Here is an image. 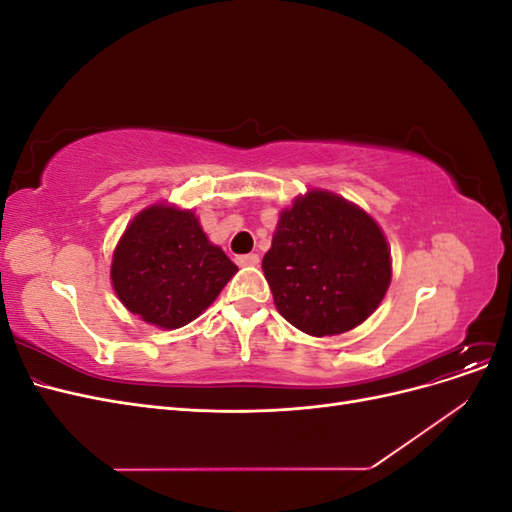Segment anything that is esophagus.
<instances>
[{
    "instance_id": "34e87169",
    "label": "esophagus",
    "mask_w": 512,
    "mask_h": 512,
    "mask_svg": "<svg viewBox=\"0 0 512 512\" xmlns=\"http://www.w3.org/2000/svg\"><path fill=\"white\" fill-rule=\"evenodd\" d=\"M260 262L258 254H245V256H237V265L239 267H256Z\"/></svg>"
}]
</instances>
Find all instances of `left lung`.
<instances>
[{"label":"left lung","mask_w":512,"mask_h":512,"mask_svg":"<svg viewBox=\"0 0 512 512\" xmlns=\"http://www.w3.org/2000/svg\"><path fill=\"white\" fill-rule=\"evenodd\" d=\"M262 271L292 327L342 335L363 324L391 286V247L359 205L329 190H307L280 211Z\"/></svg>","instance_id":"left-lung-1"}]
</instances>
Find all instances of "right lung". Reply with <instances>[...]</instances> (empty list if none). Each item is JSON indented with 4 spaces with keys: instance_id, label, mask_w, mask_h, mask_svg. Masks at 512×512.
Segmentation results:
<instances>
[{
    "instance_id": "right-lung-1",
    "label": "right lung",
    "mask_w": 512,
    "mask_h": 512,
    "mask_svg": "<svg viewBox=\"0 0 512 512\" xmlns=\"http://www.w3.org/2000/svg\"><path fill=\"white\" fill-rule=\"evenodd\" d=\"M237 271L192 209L153 203L117 241L111 284L128 312L170 331L203 314Z\"/></svg>"
}]
</instances>
